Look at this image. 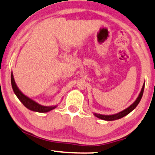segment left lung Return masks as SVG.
<instances>
[{"label": "left lung", "mask_w": 155, "mask_h": 155, "mask_svg": "<svg viewBox=\"0 0 155 155\" xmlns=\"http://www.w3.org/2000/svg\"><path fill=\"white\" fill-rule=\"evenodd\" d=\"M144 84H143L142 91H141L140 95H139V97H137V100L135 101L130 106V107H129L127 109H124V111H121V112L114 115H101V114H94V115L97 117H98V118L103 119V120H107V121H113V120H116V119L122 118V117L126 116V115L128 114H130L131 111L134 110V109L136 108L138 104L140 103L141 99H142L143 92H144Z\"/></svg>", "instance_id": "1"}]
</instances>
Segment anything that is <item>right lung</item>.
Listing matches in <instances>:
<instances>
[{"label": "right lung", "mask_w": 155, "mask_h": 155, "mask_svg": "<svg viewBox=\"0 0 155 155\" xmlns=\"http://www.w3.org/2000/svg\"><path fill=\"white\" fill-rule=\"evenodd\" d=\"M11 85H12L13 90V91H14L15 94L17 96V97L18 98L19 100L22 102L23 104L24 105L26 108L30 109V110L37 111V112L44 113L52 110V109H54L56 107V106H54V107H44V106H41L38 104H37L36 102H35V101H33L32 99H29V98L27 97L26 96H25L22 92L18 89V88L17 87L16 84L15 83L14 79H13V74H11Z\"/></svg>", "instance_id": "add662e5"}]
</instances>
